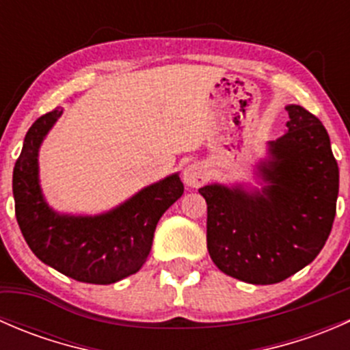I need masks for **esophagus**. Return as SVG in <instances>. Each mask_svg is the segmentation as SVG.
<instances>
[{
	"mask_svg": "<svg viewBox=\"0 0 350 350\" xmlns=\"http://www.w3.org/2000/svg\"><path fill=\"white\" fill-rule=\"evenodd\" d=\"M183 181L188 188H200L208 181V171L200 162H193L183 172Z\"/></svg>",
	"mask_w": 350,
	"mask_h": 350,
	"instance_id": "34e87169",
	"label": "esophagus"
}]
</instances>
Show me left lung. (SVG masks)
<instances>
[{
    "label": "left lung",
    "instance_id": "obj_1",
    "mask_svg": "<svg viewBox=\"0 0 350 350\" xmlns=\"http://www.w3.org/2000/svg\"><path fill=\"white\" fill-rule=\"evenodd\" d=\"M288 132L269 142L260 165L262 193L210 185L206 245L221 273L250 284H274L308 266L330 235L337 211L338 165L315 115L286 107Z\"/></svg>",
    "mask_w": 350,
    "mask_h": 350
}]
</instances>
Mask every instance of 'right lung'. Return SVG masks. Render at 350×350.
Here are the masks:
<instances>
[{"instance_id": "1", "label": "right lung", "mask_w": 350, "mask_h": 350, "mask_svg": "<svg viewBox=\"0 0 350 350\" xmlns=\"http://www.w3.org/2000/svg\"><path fill=\"white\" fill-rule=\"evenodd\" d=\"M61 113L57 108L42 115L25 135L13 169L16 221L31 252L47 266L83 283H116L146 262L159 218L181 198L185 186L172 174L100 217L55 213L40 193L37 155Z\"/></svg>"}]
</instances>
